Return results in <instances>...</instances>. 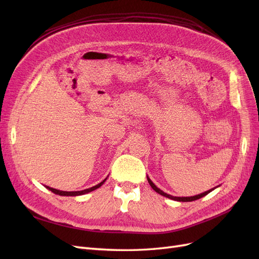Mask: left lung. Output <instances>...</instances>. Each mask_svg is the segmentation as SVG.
<instances>
[{
    "mask_svg": "<svg viewBox=\"0 0 259 259\" xmlns=\"http://www.w3.org/2000/svg\"><path fill=\"white\" fill-rule=\"evenodd\" d=\"M147 179H148L149 185L151 186V188H152V189H153L155 192H158L159 194L163 195V197L168 198V199H170V200H175V201H178V202H191V201H195V200H198V199H200V198L205 197L206 194H208L209 192H211L214 189H216L217 187H219V186H217V187L213 188V189H209V190H207V191H205V192H203V193H200V194H197V195H193V197H174V195H170V194H167V193H165L164 191H162V190L160 189V188H158V187H156V186L152 183V180H151L150 178H149L148 176H147Z\"/></svg>",
    "mask_w": 259,
    "mask_h": 259,
    "instance_id": "left-lung-1",
    "label": "left lung"
}]
</instances>
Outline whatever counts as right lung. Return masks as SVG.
Returning <instances> with one entry per match:
<instances>
[{
    "label": "right lung",
    "instance_id": "add662e5",
    "mask_svg": "<svg viewBox=\"0 0 259 259\" xmlns=\"http://www.w3.org/2000/svg\"><path fill=\"white\" fill-rule=\"evenodd\" d=\"M107 178H108V176H107V177H106V178L103 180V182L99 183L98 185L94 186V187H91V188H89V189H84V190H81V191H61V190H57V189H55V188H51V187H49V186H45V187L48 188L49 190H51L52 192H54L55 194L62 195V197H76V195H82V194H86V193H89V192H92V191H94V190L98 189L99 187H101V186L104 185V183L106 182Z\"/></svg>",
    "mask_w": 259,
    "mask_h": 259
}]
</instances>
